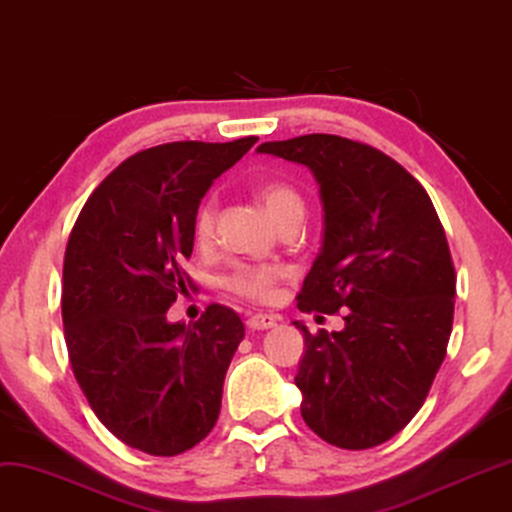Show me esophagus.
I'll list each match as a JSON object with an SVG mask.
<instances>
[{
  "label": "esophagus",
  "instance_id": "obj_1",
  "mask_svg": "<svg viewBox=\"0 0 512 512\" xmlns=\"http://www.w3.org/2000/svg\"><path fill=\"white\" fill-rule=\"evenodd\" d=\"M248 328L250 331H269V328L276 326V316L271 314H252L248 316Z\"/></svg>",
  "mask_w": 512,
  "mask_h": 512
}]
</instances>
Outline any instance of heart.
Listing matches in <instances>:
<instances>
[{
	"label": "heart",
	"instance_id": "heart-1",
	"mask_svg": "<svg viewBox=\"0 0 512 512\" xmlns=\"http://www.w3.org/2000/svg\"><path fill=\"white\" fill-rule=\"evenodd\" d=\"M262 205L269 210V215L276 219L278 224L302 222L304 217V198L302 193L295 189L293 184L286 181H271L264 184L260 191ZM215 219H217V200L208 198L200 203L193 217V238L198 245H208L215 236ZM283 269L271 267V264H236L222 278V288L226 293L243 297L248 302H269L276 293V286L281 283Z\"/></svg>",
	"mask_w": 512,
	"mask_h": 512
}]
</instances>
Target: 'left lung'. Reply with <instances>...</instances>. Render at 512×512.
<instances>
[{
    "label": "left lung",
    "mask_w": 512,
    "mask_h": 512,
    "mask_svg": "<svg viewBox=\"0 0 512 512\" xmlns=\"http://www.w3.org/2000/svg\"><path fill=\"white\" fill-rule=\"evenodd\" d=\"M307 165L321 186L323 243L297 309L338 314L304 335L302 418L340 449H371L416 416L446 357L456 269L428 191L378 148L304 134L257 148Z\"/></svg>",
    "instance_id": "8db88e82"
}]
</instances>
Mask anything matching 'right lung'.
Segmentation results:
<instances>
[{
	"label": "right lung",
	"mask_w": 512,
	"mask_h": 512,
	"mask_svg": "<svg viewBox=\"0 0 512 512\" xmlns=\"http://www.w3.org/2000/svg\"><path fill=\"white\" fill-rule=\"evenodd\" d=\"M255 141L134 153L96 186L70 231L61 293L70 366L96 418L144 454H184L219 418L241 316L224 304L191 326L165 314L191 288L184 262L200 198Z\"/></svg>",
	"instance_id": "obj_1"
}]
</instances>
